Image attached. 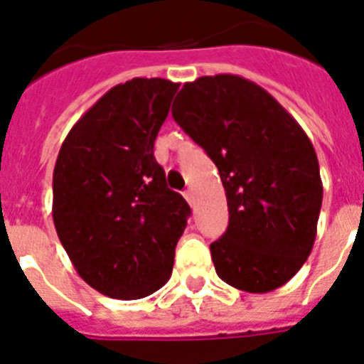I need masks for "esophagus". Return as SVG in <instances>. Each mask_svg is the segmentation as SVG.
<instances>
[{
  "mask_svg": "<svg viewBox=\"0 0 364 364\" xmlns=\"http://www.w3.org/2000/svg\"><path fill=\"white\" fill-rule=\"evenodd\" d=\"M183 196H185V200L188 201V205H194V192L192 191H185V194H183Z\"/></svg>",
  "mask_w": 364,
  "mask_h": 364,
  "instance_id": "esophagus-1",
  "label": "esophagus"
}]
</instances>
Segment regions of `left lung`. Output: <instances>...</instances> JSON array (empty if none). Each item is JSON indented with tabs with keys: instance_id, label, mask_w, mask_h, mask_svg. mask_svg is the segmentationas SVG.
Here are the masks:
<instances>
[{
	"instance_id": "8db88e82",
	"label": "left lung",
	"mask_w": 364,
	"mask_h": 364,
	"mask_svg": "<svg viewBox=\"0 0 364 364\" xmlns=\"http://www.w3.org/2000/svg\"><path fill=\"white\" fill-rule=\"evenodd\" d=\"M173 105L228 198L229 225L210 244L218 277L257 294L285 285L309 257L322 207L309 136L264 88L231 73L185 83Z\"/></svg>"
}]
</instances>
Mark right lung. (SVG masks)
I'll use <instances>...</instances> for the list:
<instances>
[{"mask_svg":"<svg viewBox=\"0 0 364 364\" xmlns=\"http://www.w3.org/2000/svg\"><path fill=\"white\" fill-rule=\"evenodd\" d=\"M179 85L135 77L112 87L70 129L53 170V222L88 285L118 300L170 279L191 207L166 187L154 144Z\"/></svg>","mask_w":364,"mask_h":364,"instance_id":"1","label":"right lung"}]
</instances>
